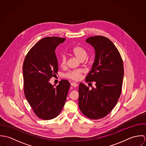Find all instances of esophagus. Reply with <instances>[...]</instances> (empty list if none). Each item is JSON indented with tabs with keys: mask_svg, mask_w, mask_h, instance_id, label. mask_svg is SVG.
I'll list each match as a JSON object with an SVG mask.
<instances>
[{
	"mask_svg": "<svg viewBox=\"0 0 146 146\" xmlns=\"http://www.w3.org/2000/svg\"><path fill=\"white\" fill-rule=\"evenodd\" d=\"M71 85L72 86H74V87H76V86L78 85V84L75 83H74V82H72V83H71Z\"/></svg>",
	"mask_w": 146,
	"mask_h": 146,
	"instance_id": "1",
	"label": "esophagus"
}]
</instances>
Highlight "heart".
<instances>
[{"label": "heart", "mask_w": 146, "mask_h": 146, "mask_svg": "<svg viewBox=\"0 0 146 146\" xmlns=\"http://www.w3.org/2000/svg\"><path fill=\"white\" fill-rule=\"evenodd\" d=\"M72 54L80 61H84L87 57L88 53L86 50L80 46H75L72 49ZM67 58L65 55H62L61 58L60 64L62 67H64L66 65ZM83 70L79 69L69 71L65 75V77L74 80H78L80 79L83 73Z\"/></svg>", "instance_id": "obj_1"}]
</instances>
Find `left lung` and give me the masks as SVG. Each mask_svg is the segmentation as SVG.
I'll list each match as a JSON object with an SVG mask.
<instances>
[{
    "label": "left lung",
    "mask_w": 146,
    "mask_h": 146,
    "mask_svg": "<svg viewBox=\"0 0 146 146\" xmlns=\"http://www.w3.org/2000/svg\"><path fill=\"white\" fill-rule=\"evenodd\" d=\"M86 42L94 47L95 59L85 81L95 83L96 86L89 89L80 83L79 106L85 116L97 120L107 116L119 100L124 66L119 50L107 38L91 36L86 39Z\"/></svg>",
    "instance_id": "left-lung-1"
}]
</instances>
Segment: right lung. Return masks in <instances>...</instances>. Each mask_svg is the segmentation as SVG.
Instances as JSON below:
<instances>
[{
	"label": "right lung",
	"instance_id": "add662e5",
	"mask_svg": "<svg viewBox=\"0 0 146 146\" xmlns=\"http://www.w3.org/2000/svg\"><path fill=\"white\" fill-rule=\"evenodd\" d=\"M64 40L56 36L42 39L31 48L23 62L25 96L34 112L42 120H50L60 114L70 87L66 80L56 86L49 83L58 71L56 48Z\"/></svg>",
	"mask_w": 146,
	"mask_h": 146
}]
</instances>
